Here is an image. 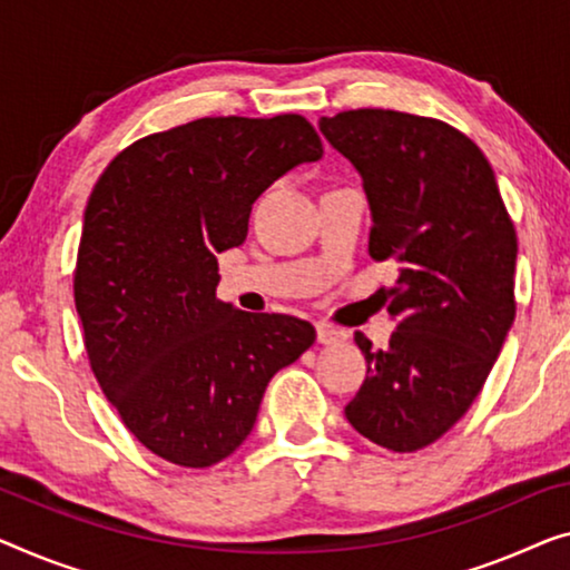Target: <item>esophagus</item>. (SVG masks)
Returning a JSON list of instances; mask_svg holds the SVG:
<instances>
[{
  "label": "esophagus",
  "instance_id": "esophagus-1",
  "mask_svg": "<svg viewBox=\"0 0 570 570\" xmlns=\"http://www.w3.org/2000/svg\"><path fill=\"white\" fill-rule=\"evenodd\" d=\"M343 340H345V333H340V330L330 325H317V343L335 345V343H343Z\"/></svg>",
  "mask_w": 570,
  "mask_h": 570
}]
</instances>
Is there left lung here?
<instances>
[{
  "label": "left lung",
  "mask_w": 570,
  "mask_h": 570,
  "mask_svg": "<svg viewBox=\"0 0 570 570\" xmlns=\"http://www.w3.org/2000/svg\"><path fill=\"white\" fill-rule=\"evenodd\" d=\"M371 209L368 253L394 258L384 351L355 333L368 376L345 417L371 443L412 453L469 412L514 322L517 233L494 168L440 120L394 109L320 117Z\"/></svg>",
  "instance_id": "1"
}]
</instances>
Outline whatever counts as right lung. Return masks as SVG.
I'll return each instance as SVG.
<instances>
[{"label":"right lung","instance_id":"add662e5","mask_svg":"<svg viewBox=\"0 0 570 570\" xmlns=\"http://www.w3.org/2000/svg\"><path fill=\"white\" fill-rule=\"evenodd\" d=\"M322 158L299 115L202 117L122 150L91 191L73 299L91 371L125 428L184 469L250 435L268 381L314 343L309 322L217 299L271 184Z\"/></svg>","mask_w":570,"mask_h":570}]
</instances>
